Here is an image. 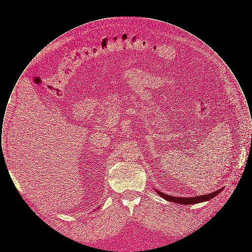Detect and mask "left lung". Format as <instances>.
<instances>
[{
    "mask_svg": "<svg viewBox=\"0 0 252 252\" xmlns=\"http://www.w3.org/2000/svg\"><path fill=\"white\" fill-rule=\"evenodd\" d=\"M222 191V189H219L216 192H211L208 194H202V195H198V196H194V197H177V196H172L169 194H165L163 192H160L159 191H157V192L165 200L171 201V202H175V203L182 204V205H189V204L199 203V202H204V201H208L210 199H212L213 197H215L219 192Z\"/></svg>",
    "mask_w": 252,
    "mask_h": 252,
    "instance_id": "8db88e82",
    "label": "left lung"
}]
</instances>
